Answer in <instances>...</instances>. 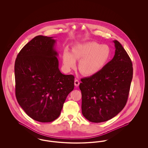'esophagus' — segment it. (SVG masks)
<instances>
[{
  "mask_svg": "<svg viewBox=\"0 0 148 148\" xmlns=\"http://www.w3.org/2000/svg\"><path fill=\"white\" fill-rule=\"evenodd\" d=\"M79 84H80L79 81L77 80V79H75V81H74V85H75V86H78L79 85Z\"/></svg>",
  "mask_w": 148,
  "mask_h": 148,
  "instance_id": "1",
  "label": "esophagus"
}]
</instances>
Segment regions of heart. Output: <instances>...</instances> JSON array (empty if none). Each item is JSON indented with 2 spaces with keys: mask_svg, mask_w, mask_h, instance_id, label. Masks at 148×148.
I'll list each match as a JSON object with an SVG mask.
<instances>
[{
  "mask_svg": "<svg viewBox=\"0 0 148 148\" xmlns=\"http://www.w3.org/2000/svg\"><path fill=\"white\" fill-rule=\"evenodd\" d=\"M112 50L109 46L97 42L78 44L73 48L64 50L63 63L65 69L70 70L75 67L76 59L80 60L79 69L86 75H92L102 70L110 60Z\"/></svg>",
  "mask_w": 148,
  "mask_h": 148,
  "instance_id": "heart-1",
  "label": "heart"
}]
</instances>
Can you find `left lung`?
Listing matches in <instances>:
<instances>
[{
  "instance_id": "1",
  "label": "left lung",
  "mask_w": 148,
  "mask_h": 148,
  "mask_svg": "<svg viewBox=\"0 0 148 148\" xmlns=\"http://www.w3.org/2000/svg\"><path fill=\"white\" fill-rule=\"evenodd\" d=\"M115 55L106 66L91 77L81 79L82 111L83 116L92 123L112 119L126 105L133 69L127 51L118 40Z\"/></svg>"
}]
</instances>
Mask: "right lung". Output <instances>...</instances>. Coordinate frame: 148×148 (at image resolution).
<instances>
[{
  "mask_svg": "<svg viewBox=\"0 0 148 148\" xmlns=\"http://www.w3.org/2000/svg\"><path fill=\"white\" fill-rule=\"evenodd\" d=\"M53 38L34 37L20 51L14 66L17 101L29 117L42 123L59 117L74 87V77L59 69Z\"/></svg>",
  "mask_w": 148,
  "mask_h": 148,
  "instance_id": "1",
  "label": "right lung"
}]
</instances>
